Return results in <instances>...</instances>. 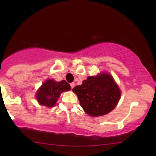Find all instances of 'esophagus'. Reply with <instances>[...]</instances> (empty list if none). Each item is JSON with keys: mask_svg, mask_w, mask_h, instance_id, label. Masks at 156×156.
Listing matches in <instances>:
<instances>
[{"mask_svg": "<svg viewBox=\"0 0 156 156\" xmlns=\"http://www.w3.org/2000/svg\"><path fill=\"white\" fill-rule=\"evenodd\" d=\"M70 86H71V88L72 89H73L74 87V86H75V83H74V82L71 83V84H70Z\"/></svg>", "mask_w": 156, "mask_h": 156, "instance_id": "34e87169", "label": "esophagus"}]
</instances>
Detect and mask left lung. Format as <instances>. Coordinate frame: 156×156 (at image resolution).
I'll return each mask as SVG.
<instances>
[{"label":"left lung","instance_id":"8db88e82","mask_svg":"<svg viewBox=\"0 0 156 156\" xmlns=\"http://www.w3.org/2000/svg\"><path fill=\"white\" fill-rule=\"evenodd\" d=\"M72 91L84 112L91 116L108 114L116 107L121 97V91L113 76L105 72L88 76Z\"/></svg>","mask_w":156,"mask_h":156}]
</instances>
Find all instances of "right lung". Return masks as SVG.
Returning <instances> with one entry per match:
<instances>
[{
	"label": "right lung",
	"mask_w": 156,
	"mask_h": 156,
	"mask_svg": "<svg viewBox=\"0 0 156 156\" xmlns=\"http://www.w3.org/2000/svg\"><path fill=\"white\" fill-rule=\"evenodd\" d=\"M70 89L71 87L65 80L55 82V80L48 79L36 92L35 97L40 105L53 107L60 96V94Z\"/></svg>",
	"instance_id": "1"
}]
</instances>
